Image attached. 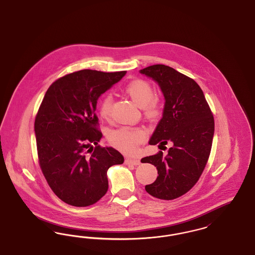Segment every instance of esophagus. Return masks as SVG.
<instances>
[{
  "label": "esophagus",
  "instance_id": "34e87169",
  "mask_svg": "<svg viewBox=\"0 0 255 255\" xmlns=\"http://www.w3.org/2000/svg\"><path fill=\"white\" fill-rule=\"evenodd\" d=\"M125 163L126 164H132V165H138L140 164V160L137 158H126L125 159Z\"/></svg>",
  "mask_w": 255,
  "mask_h": 255
}]
</instances>
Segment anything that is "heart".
<instances>
[{"instance_id":"obj_1","label":"heart","mask_w":255,"mask_h":255,"mask_svg":"<svg viewBox=\"0 0 255 255\" xmlns=\"http://www.w3.org/2000/svg\"><path fill=\"white\" fill-rule=\"evenodd\" d=\"M124 93L131 98L137 107L142 108L146 118L155 120L159 116V106L153 99L155 96L154 90L148 82L140 79L133 80L125 86ZM112 102L113 99L111 96H105L100 99L98 111L101 118L105 120L109 118ZM144 138L145 133L141 129L126 126L111 132L109 135L110 142L124 153L133 152L136 145L142 142Z\"/></svg>"}]
</instances>
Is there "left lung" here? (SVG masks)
<instances>
[{
    "label": "left lung",
    "instance_id": "1",
    "mask_svg": "<svg viewBox=\"0 0 255 255\" xmlns=\"http://www.w3.org/2000/svg\"><path fill=\"white\" fill-rule=\"evenodd\" d=\"M139 73L158 84L163 97L162 118L149 144L172 146L141 159L155 165L158 178L145 186L147 193L173 200L190 190L206 167L214 135V119L206 97L193 79L165 65H153Z\"/></svg>",
    "mask_w": 255,
    "mask_h": 255
}]
</instances>
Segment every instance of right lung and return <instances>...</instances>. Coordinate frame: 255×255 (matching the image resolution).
Here are the masks:
<instances>
[{
	"instance_id": "1",
	"label": "right lung",
	"mask_w": 255,
	"mask_h": 255,
	"mask_svg": "<svg viewBox=\"0 0 255 255\" xmlns=\"http://www.w3.org/2000/svg\"><path fill=\"white\" fill-rule=\"evenodd\" d=\"M125 74L93 70L67 74L50 85L41 103L34 123L40 167L68 205L97 203L108 190L107 171L124 161L118 150L98 145L102 133L96 110L98 98Z\"/></svg>"
}]
</instances>
